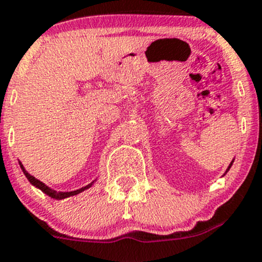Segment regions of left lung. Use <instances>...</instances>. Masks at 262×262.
Masks as SVG:
<instances>
[{"instance_id":"8db88e82","label":"left lung","mask_w":262,"mask_h":262,"mask_svg":"<svg viewBox=\"0 0 262 262\" xmlns=\"http://www.w3.org/2000/svg\"><path fill=\"white\" fill-rule=\"evenodd\" d=\"M231 165H232V163H231V164H230V166H228V169H227V171H228V170H230V168H231Z\"/></svg>"}]
</instances>
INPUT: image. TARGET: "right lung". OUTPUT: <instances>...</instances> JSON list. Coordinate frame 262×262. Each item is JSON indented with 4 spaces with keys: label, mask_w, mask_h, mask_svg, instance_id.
<instances>
[{
    "label": "right lung",
    "mask_w": 262,
    "mask_h": 262,
    "mask_svg": "<svg viewBox=\"0 0 262 262\" xmlns=\"http://www.w3.org/2000/svg\"><path fill=\"white\" fill-rule=\"evenodd\" d=\"M20 166H21V169H23L24 174H25V175H26V178H28V179H29V182H30L32 185H35V187L39 188V189H41L42 191H44L45 194H48V195L51 196V198H55V199H64V198H68V196H72V195H77V194H79L80 191H83V190L88 189V188H90L91 185H92V184H88L87 187L80 188V189L74 190V191H55V190L50 189L49 187H47V185H45L44 183H42V182H40V180H37L36 178H34V177H32V175L29 174V172L26 171L25 169H24V166L21 165V163H20Z\"/></svg>",
    "instance_id": "1"
}]
</instances>
